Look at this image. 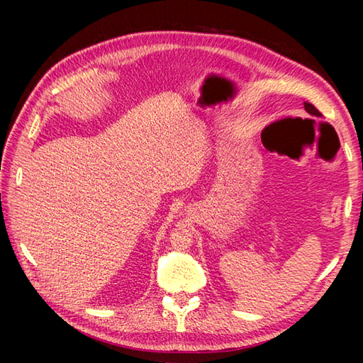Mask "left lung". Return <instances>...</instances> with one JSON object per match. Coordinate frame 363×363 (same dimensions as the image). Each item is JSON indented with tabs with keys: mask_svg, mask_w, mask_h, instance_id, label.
<instances>
[{
	"mask_svg": "<svg viewBox=\"0 0 363 363\" xmlns=\"http://www.w3.org/2000/svg\"><path fill=\"white\" fill-rule=\"evenodd\" d=\"M304 108H306V112L311 113L312 116H316V118L321 116V112L318 111V108L313 104H311V103H304Z\"/></svg>",
	"mask_w": 363,
	"mask_h": 363,
	"instance_id": "8db88e82",
	"label": "left lung"
}]
</instances>
